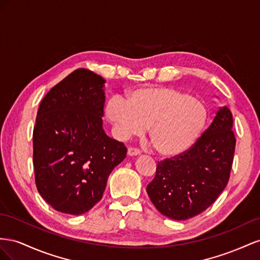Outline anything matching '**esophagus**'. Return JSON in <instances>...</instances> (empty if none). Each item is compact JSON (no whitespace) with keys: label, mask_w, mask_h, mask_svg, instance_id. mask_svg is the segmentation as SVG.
<instances>
[{"label":"esophagus","mask_w":260,"mask_h":260,"mask_svg":"<svg viewBox=\"0 0 260 260\" xmlns=\"http://www.w3.org/2000/svg\"><path fill=\"white\" fill-rule=\"evenodd\" d=\"M127 154L131 155V157H135V155L140 154V151L137 149V148H132V147H129L128 150H127Z\"/></svg>","instance_id":"1"}]
</instances>
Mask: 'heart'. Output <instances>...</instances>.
Returning a JSON list of instances; mask_svg holds the SVG:
<instances>
[{
	"mask_svg": "<svg viewBox=\"0 0 260 260\" xmlns=\"http://www.w3.org/2000/svg\"><path fill=\"white\" fill-rule=\"evenodd\" d=\"M106 116L118 138L140 135L148 127L155 151L163 157H174L197 142L208 120V111L188 93L146 86L128 92L126 100L118 95L110 98Z\"/></svg>",
	"mask_w": 260,
	"mask_h": 260,
	"instance_id": "1",
	"label": "heart"
}]
</instances>
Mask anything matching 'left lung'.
I'll return each mask as SVG.
<instances>
[{
	"label": "left lung",
	"mask_w": 260,
	"mask_h": 260,
	"mask_svg": "<svg viewBox=\"0 0 260 260\" xmlns=\"http://www.w3.org/2000/svg\"><path fill=\"white\" fill-rule=\"evenodd\" d=\"M226 107L188 150L158 162L147 192L160 213L177 221L197 216L219 197L230 179L236 139Z\"/></svg>",
	"instance_id": "obj_1"
}]
</instances>
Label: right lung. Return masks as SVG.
I'll use <instances>...</instances> for the list:
<instances>
[{"label":"right lung","instance_id":"obj_1","mask_svg":"<svg viewBox=\"0 0 260 260\" xmlns=\"http://www.w3.org/2000/svg\"><path fill=\"white\" fill-rule=\"evenodd\" d=\"M105 83L89 70L74 71L46 94L37 113L36 185L52 208L63 213L90 210L127 152L102 127Z\"/></svg>","mask_w":260,"mask_h":260}]
</instances>
